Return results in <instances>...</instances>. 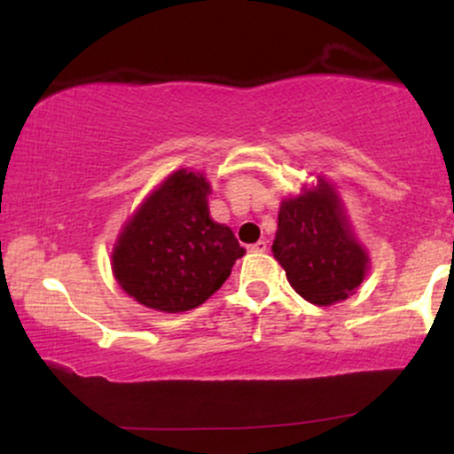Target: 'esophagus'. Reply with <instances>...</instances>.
<instances>
[{"label":"esophagus","mask_w":454,"mask_h":454,"mask_svg":"<svg viewBox=\"0 0 454 454\" xmlns=\"http://www.w3.org/2000/svg\"><path fill=\"white\" fill-rule=\"evenodd\" d=\"M267 249H269V243H267V241H258V243L249 245V252L262 254V252H267Z\"/></svg>","instance_id":"34e87169"}]
</instances>
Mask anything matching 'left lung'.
I'll use <instances>...</instances> for the list:
<instances>
[{
    "instance_id": "8db88e82",
    "label": "left lung",
    "mask_w": 454,
    "mask_h": 454,
    "mask_svg": "<svg viewBox=\"0 0 454 454\" xmlns=\"http://www.w3.org/2000/svg\"><path fill=\"white\" fill-rule=\"evenodd\" d=\"M273 254L290 286L314 305L346 299L361 286L367 254L352 239L326 181L281 202Z\"/></svg>"
}]
</instances>
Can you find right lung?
I'll use <instances>...</instances> for the list:
<instances>
[{"mask_svg": "<svg viewBox=\"0 0 454 454\" xmlns=\"http://www.w3.org/2000/svg\"><path fill=\"white\" fill-rule=\"evenodd\" d=\"M207 194L205 176L176 170L126 223L113 270L138 303L168 314L194 309L231 278L245 247L211 220Z\"/></svg>", "mask_w": 454, "mask_h": 454, "instance_id": "obj_1", "label": "right lung"}]
</instances>
